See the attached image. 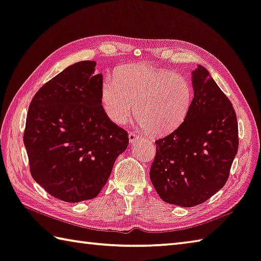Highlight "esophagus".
<instances>
[{"label":"esophagus","mask_w":261,"mask_h":261,"mask_svg":"<svg viewBox=\"0 0 261 261\" xmlns=\"http://www.w3.org/2000/svg\"><path fill=\"white\" fill-rule=\"evenodd\" d=\"M139 139H140V137H139L138 135L134 134V132H130V134H129V141H130V144H134V143H136L137 140H139Z\"/></svg>","instance_id":"esophagus-1"}]
</instances>
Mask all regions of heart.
<instances>
[{
  "label": "heart",
  "instance_id": "b5f03b06",
  "mask_svg": "<svg viewBox=\"0 0 261 261\" xmlns=\"http://www.w3.org/2000/svg\"><path fill=\"white\" fill-rule=\"evenodd\" d=\"M100 99L106 115L116 124H124L135 112L149 134L165 135L186 118L193 89L186 77L171 70L132 64L102 80Z\"/></svg>",
  "mask_w": 261,
  "mask_h": 261
}]
</instances>
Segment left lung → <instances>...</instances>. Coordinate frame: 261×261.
I'll use <instances>...</instances> for the list:
<instances>
[{
    "mask_svg": "<svg viewBox=\"0 0 261 261\" xmlns=\"http://www.w3.org/2000/svg\"><path fill=\"white\" fill-rule=\"evenodd\" d=\"M194 98L184 122L158 139L150 181L164 202L201 204L224 187L239 148L233 105L207 70L192 72Z\"/></svg>",
    "mask_w": 261,
    "mask_h": 261,
    "instance_id": "8db88e82",
    "label": "left lung"
}]
</instances>
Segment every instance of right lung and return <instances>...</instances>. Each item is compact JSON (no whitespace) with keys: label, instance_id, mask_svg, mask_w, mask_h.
Here are the masks:
<instances>
[{"label":"right lung","instance_id":"add662e5","mask_svg":"<svg viewBox=\"0 0 261 261\" xmlns=\"http://www.w3.org/2000/svg\"><path fill=\"white\" fill-rule=\"evenodd\" d=\"M96 61L68 66L46 82L28 108L23 132L32 177L50 195L76 203L105 186L127 132L101 106L102 75Z\"/></svg>","mask_w":261,"mask_h":261}]
</instances>
